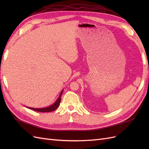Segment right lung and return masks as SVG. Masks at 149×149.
<instances>
[{
	"mask_svg": "<svg viewBox=\"0 0 149 149\" xmlns=\"http://www.w3.org/2000/svg\"><path fill=\"white\" fill-rule=\"evenodd\" d=\"M63 91V89L62 91H61L60 96H59V97H58V99L56 100V101H55V102H54L53 104H52V105L49 106H48V107H43V108H33V107H28V108H29V109H32V110H33V111L40 112H52V111H54V110H55V109H56V108H57L58 106H59L60 101H61V95H62Z\"/></svg>",
	"mask_w": 149,
	"mask_h": 149,
	"instance_id": "add662e5",
	"label": "right lung"
}]
</instances>
